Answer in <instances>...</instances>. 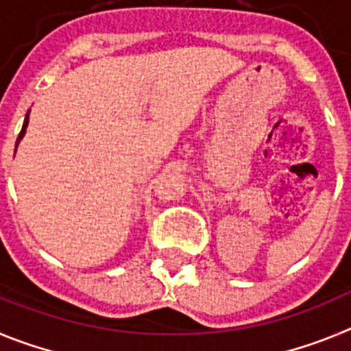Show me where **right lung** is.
<instances>
[{
	"label": "right lung",
	"instance_id": "right-lung-1",
	"mask_svg": "<svg viewBox=\"0 0 351 351\" xmlns=\"http://www.w3.org/2000/svg\"><path fill=\"white\" fill-rule=\"evenodd\" d=\"M27 116H29V114H27ZM26 116V121H24V126H23V130H21V133H19V138H17V144H19V141H21V138H23V135H24V132H26V126H27V119H29V117Z\"/></svg>",
	"mask_w": 351,
	"mask_h": 351
}]
</instances>
